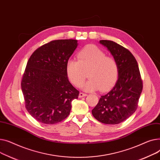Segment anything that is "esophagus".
<instances>
[{
    "instance_id": "esophagus-1",
    "label": "esophagus",
    "mask_w": 160,
    "mask_h": 160,
    "mask_svg": "<svg viewBox=\"0 0 160 160\" xmlns=\"http://www.w3.org/2000/svg\"><path fill=\"white\" fill-rule=\"evenodd\" d=\"M87 94L85 93H82V92H80L79 94V98H81L82 97H84V96H87Z\"/></svg>"
}]
</instances>
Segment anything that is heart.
<instances>
[{"mask_svg":"<svg viewBox=\"0 0 160 160\" xmlns=\"http://www.w3.org/2000/svg\"><path fill=\"white\" fill-rule=\"evenodd\" d=\"M78 61L69 59L66 65L67 76L75 86L80 87L86 78L88 80L84 88L93 91L99 88L105 91L114 85L119 75L117 61L94 45H88L80 51Z\"/></svg>","mask_w":160,"mask_h":160,"instance_id":"1","label":"heart"}]
</instances>
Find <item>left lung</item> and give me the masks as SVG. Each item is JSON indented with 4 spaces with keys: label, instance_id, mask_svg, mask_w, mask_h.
<instances>
[{
    "label": "left lung",
    "instance_id": "left-lung-1",
    "mask_svg": "<svg viewBox=\"0 0 160 160\" xmlns=\"http://www.w3.org/2000/svg\"><path fill=\"white\" fill-rule=\"evenodd\" d=\"M119 65L118 79L114 88L101 96L92 113L101 123L116 125L126 120L136 110L143 81L134 56L125 47L112 41L101 40Z\"/></svg>",
    "mask_w": 160,
    "mask_h": 160
}]
</instances>
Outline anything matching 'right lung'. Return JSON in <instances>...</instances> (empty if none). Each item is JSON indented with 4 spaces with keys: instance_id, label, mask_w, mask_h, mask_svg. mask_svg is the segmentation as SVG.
Listing matches in <instances>:
<instances>
[{
    "instance_id": "1",
    "label": "right lung",
    "mask_w": 160,
    "mask_h": 160,
    "mask_svg": "<svg viewBox=\"0 0 160 160\" xmlns=\"http://www.w3.org/2000/svg\"><path fill=\"white\" fill-rule=\"evenodd\" d=\"M78 46L75 39L52 41L28 59L21 80L25 107L37 121L55 124L70 114L79 92L70 82L66 65Z\"/></svg>"
}]
</instances>
